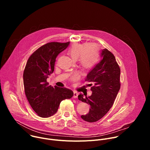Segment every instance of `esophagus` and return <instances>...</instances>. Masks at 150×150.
Masks as SVG:
<instances>
[{"instance_id":"esophagus-1","label":"esophagus","mask_w":150,"mask_h":150,"mask_svg":"<svg viewBox=\"0 0 150 150\" xmlns=\"http://www.w3.org/2000/svg\"><path fill=\"white\" fill-rule=\"evenodd\" d=\"M78 93L76 92V91H74V98H77L78 97Z\"/></svg>"}]
</instances>
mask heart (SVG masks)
<instances>
[{
    "mask_svg": "<svg viewBox=\"0 0 150 150\" xmlns=\"http://www.w3.org/2000/svg\"><path fill=\"white\" fill-rule=\"evenodd\" d=\"M69 54L74 59H78L79 67L83 70H90L94 67L99 58V51L93 45L74 43L68 49ZM76 75L72 76L76 79Z\"/></svg>",
    "mask_w": 150,
    "mask_h": 150,
    "instance_id": "obj_1",
    "label": "heart"
}]
</instances>
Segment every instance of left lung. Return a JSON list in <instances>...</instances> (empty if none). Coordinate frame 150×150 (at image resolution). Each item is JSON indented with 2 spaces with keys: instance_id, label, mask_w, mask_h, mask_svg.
Instances as JSON below:
<instances>
[{
  "instance_id": "8db88e82",
  "label": "left lung",
  "mask_w": 150,
  "mask_h": 150,
  "mask_svg": "<svg viewBox=\"0 0 150 150\" xmlns=\"http://www.w3.org/2000/svg\"><path fill=\"white\" fill-rule=\"evenodd\" d=\"M101 61L88 74L85 81L94 83L89 97L78 96V99L90 105L89 112L81 118L88 122L101 119L112 107L120 88V69L113 54L107 49L101 51ZM91 86L92 83L90 84Z\"/></svg>"
}]
</instances>
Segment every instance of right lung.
I'll return each mask as SVG.
<instances>
[{"instance_id":"1","label":"right lung","mask_w":150,"mask_h":150,"mask_svg":"<svg viewBox=\"0 0 150 150\" xmlns=\"http://www.w3.org/2000/svg\"><path fill=\"white\" fill-rule=\"evenodd\" d=\"M69 45V41L48 42L36 50L28 59L23 74L25 93L31 108L40 117L53 116L62 100L74 96L72 90L53 87L47 82L54 71L56 58Z\"/></svg>"}]
</instances>
